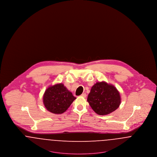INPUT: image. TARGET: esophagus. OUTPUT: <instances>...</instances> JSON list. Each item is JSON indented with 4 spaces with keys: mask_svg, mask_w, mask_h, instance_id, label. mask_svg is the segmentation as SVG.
Listing matches in <instances>:
<instances>
[{
    "mask_svg": "<svg viewBox=\"0 0 157 157\" xmlns=\"http://www.w3.org/2000/svg\"><path fill=\"white\" fill-rule=\"evenodd\" d=\"M81 96H82V97L86 98V94L85 93L82 94V95H81Z\"/></svg>",
    "mask_w": 157,
    "mask_h": 157,
    "instance_id": "obj_1",
    "label": "esophagus"
}]
</instances>
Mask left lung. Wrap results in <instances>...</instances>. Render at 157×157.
Listing matches in <instances>:
<instances>
[{"instance_id":"8db88e82","label":"left lung","mask_w":157,"mask_h":157,"mask_svg":"<svg viewBox=\"0 0 157 157\" xmlns=\"http://www.w3.org/2000/svg\"><path fill=\"white\" fill-rule=\"evenodd\" d=\"M87 101L92 109L100 115L115 111L121 104L120 92L111 84L97 82L91 88Z\"/></svg>"}]
</instances>
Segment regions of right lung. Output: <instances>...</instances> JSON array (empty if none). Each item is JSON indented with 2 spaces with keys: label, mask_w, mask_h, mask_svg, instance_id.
Masks as SVG:
<instances>
[{
  "label": "right lung",
  "mask_w": 157,
  "mask_h": 157,
  "mask_svg": "<svg viewBox=\"0 0 157 157\" xmlns=\"http://www.w3.org/2000/svg\"><path fill=\"white\" fill-rule=\"evenodd\" d=\"M76 99L63 83L50 86L45 90L43 102L48 111L55 114L65 112Z\"/></svg>",
  "instance_id": "obj_1"
}]
</instances>
